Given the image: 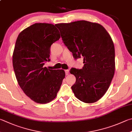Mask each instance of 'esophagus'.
Returning <instances> with one entry per match:
<instances>
[{"label": "esophagus", "mask_w": 132, "mask_h": 132, "mask_svg": "<svg viewBox=\"0 0 132 132\" xmlns=\"http://www.w3.org/2000/svg\"><path fill=\"white\" fill-rule=\"evenodd\" d=\"M64 71H65L66 75H68L69 73V70H64Z\"/></svg>", "instance_id": "1"}]
</instances>
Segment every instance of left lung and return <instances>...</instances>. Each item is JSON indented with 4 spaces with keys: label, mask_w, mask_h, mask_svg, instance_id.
<instances>
[{
    "label": "left lung",
    "mask_w": 132,
    "mask_h": 132,
    "mask_svg": "<svg viewBox=\"0 0 132 132\" xmlns=\"http://www.w3.org/2000/svg\"><path fill=\"white\" fill-rule=\"evenodd\" d=\"M62 39L74 59L84 58L82 69L71 68L76 78L71 87L76 97L92 103L109 89L115 71V48L111 37L103 26L87 21L58 23Z\"/></svg>",
    "instance_id": "left-lung-1"
}]
</instances>
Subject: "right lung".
<instances>
[{"label": "right lung", "instance_id": "obj_1", "mask_svg": "<svg viewBox=\"0 0 132 132\" xmlns=\"http://www.w3.org/2000/svg\"><path fill=\"white\" fill-rule=\"evenodd\" d=\"M60 37L55 25L36 23L22 30L16 40L13 55L16 78L25 94L38 103L55 99L65 77L63 70L43 67L50 61L51 45Z\"/></svg>", "mask_w": 132, "mask_h": 132}]
</instances>
